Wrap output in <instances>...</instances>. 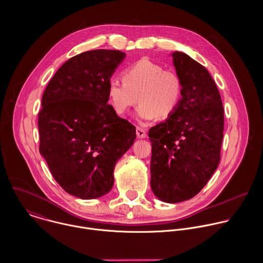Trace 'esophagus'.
<instances>
[{
  "instance_id": "obj_1",
  "label": "esophagus",
  "mask_w": 263,
  "mask_h": 263,
  "mask_svg": "<svg viewBox=\"0 0 263 263\" xmlns=\"http://www.w3.org/2000/svg\"><path fill=\"white\" fill-rule=\"evenodd\" d=\"M136 135L139 138H145L146 137V131L140 127L136 128Z\"/></svg>"
}]
</instances>
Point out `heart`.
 <instances>
[{
	"instance_id": "b5f03b06",
	"label": "heart",
	"mask_w": 263,
	"mask_h": 263,
	"mask_svg": "<svg viewBox=\"0 0 263 263\" xmlns=\"http://www.w3.org/2000/svg\"><path fill=\"white\" fill-rule=\"evenodd\" d=\"M123 79L112 78L107 84L110 104L118 115H126L139 99L136 119L146 123L158 116L162 119L170 117L181 102L183 83L180 75L147 59L126 68Z\"/></svg>"
}]
</instances>
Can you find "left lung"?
<instances>
[{"label":"left lung","instance_id":"left-lung-1","mask_svg":"<svg viewBox=\"0 0 263 263\" xmlns=\"http://www.w3.org/2000/svg\"><path fill=\"white\" fill-rule=\"evenodd\" d=\"M183 83L182 99L164 123L148 131L151 187L162 201L176 203L198 194L220 162L224 108L209 71L188 54L172 53Z\"/></svg>","mask_w":263,"mask_h":263}]
</instances>
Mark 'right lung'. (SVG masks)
<instances>
[{
	"label": "right lung",
	"instance_id": "obj_1",
	"mask_svg": "<svg viewBox=\"0 0 263 263\" xmlns=\"http://www.w3.org/2000/svg\"><path fill=\"white\" fill-rule=\"evenodd\" d=\"M125 57L109 49L79 53L59 68L42 96L40 154L57 183L81 199L111 190L116 163L136 137L135 126L107 103L108 81Z\"/></svg>",
	"mask_w": 263,
	"mask_h": 263
}]
</instances>
